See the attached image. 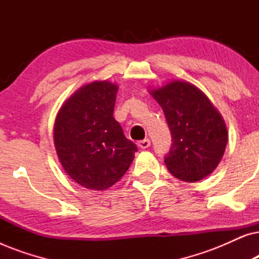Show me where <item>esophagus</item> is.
I'll use <instances>...</instances> for the list:
<instances>
[{"mask_svg": "<svg viewBox=\"0 0 259 259\" xmlns=\"http://www.w3.org/2000/svg\"><path fill=\"white\" fill-rule=\"evenodd\" d=\"M138 146H139L140 148H143V150H145V148H148L151 146V140L150 139L140 140L139 143H138Z\"/></svg>", "mask_w": 259, "mask_h": 259, "instance_id": "1", "label": "esophagus"}]
</instances>
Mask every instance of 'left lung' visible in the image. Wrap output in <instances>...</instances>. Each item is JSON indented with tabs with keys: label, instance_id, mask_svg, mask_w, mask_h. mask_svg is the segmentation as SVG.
<instances>
[{
	"label": "left lung",
	"instance_id": "1",
	"mask_svg": "<svg viewBox=\"0 0 259 259\" xmlns=\"http://www.w3.org/2000/svg\"><path fill=\"white\" fill-rule=\"evenodd\" d=\"M151 94L171 132L172 145L164 161L172 176L194 183L213 172L224 154L228 130L206 95L184 81H172Z\"/></svg>",
	"mask_w": 259,
	"mask_h": 259
}]
</instances>
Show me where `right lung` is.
Listing matches in <instances>:
<instances>
[{
  "mask_svg": "<svg viewBox=\"0 0 259 259\" xmlns=\"http://www.w3.org/2000/svg\"><path fill=\"white\" fill-rule=\"evenodd\" d=\"M118 87L95 81L81 87L60 109L54 144L62 167L86 189L104 191L121 179L137 145L113 116Z\"/></svg>",
  "mask_w": 259,
  "mask_h": 259,
  "instance_id": "right-lung-1",
  "label": "right lung"
}]
</instances>
